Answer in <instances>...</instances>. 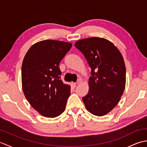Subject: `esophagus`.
<instances>
[{"label": "esophagus", "mask_w": 147, "mask_h": 147, "mask_svg": "<svg viewBox=\"0 0 147 147\" xmlns=\"http://www.w3.org/2000/svg\"><path fill=\"white\" fill-rule=\"evenodd\" d=\"M79 83V82H78ZM72 86H73V87H74V88H75V87L76 86V83H72Z\"/></svg>", "instance_id": "34e87169"}]
</instances>
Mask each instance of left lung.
Returning a JSON list of instances; mask_svg holds the SVG:
<instances>
[{"mask_svg": "<svg viewBox=\"0 0 147 147\" xmlns=\"http://www.w3.org/2000/svg\"><path fill=\"white\" fill-rule=\"evenodd\" d=\"M74 46L83 53L91 68L89 90L83 101L90 113L103 116L117 105L125 88L123 55L113 43L99 37L80 40Z\"/></svg>", "mask_w": 147, "mask_h": 147, "instance_id": "8db88e82", "label": "left lung"}]
</instances>
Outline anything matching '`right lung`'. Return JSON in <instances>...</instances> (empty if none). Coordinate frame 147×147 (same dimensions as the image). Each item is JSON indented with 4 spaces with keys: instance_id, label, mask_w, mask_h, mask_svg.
Segmentation results:
<instances>
[{
    "instance_id": "obj_1",
    "label": "right lung",
    "mask_w": 147,
    "mask_h": 147,
    "mask_svg": "<svg viewBox=\"0 0 147 147\" xmlns=\"http://www.w3.org/2000/svg\"><path fill=\"white\" fill-rule=\"evenodd\" d=\"M71 47V43L43 40L31 47L24 57L23 93L32 107L44 117H57L65 110L71 86L62 82L59 65Z\"/></svg>"
}]
</instances>
